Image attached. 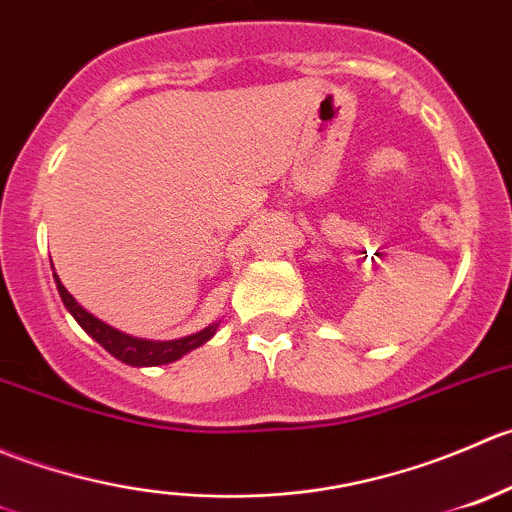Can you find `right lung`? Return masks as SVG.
I'll return each instance as SVG.
<instances>
[{"label":"right lung","mask_w":512,"mask_h":512,"mask_svg":"<svg viewBox=\"0 0 512 512\" xmlns=\"http://www.w3.org/2000/svg\"><path fill=\"white\" fill-rule=\"evenodd\" d=\"M54 283H57L59 296H62L64 306H67V311L72 313L74 321H77L79 326H82L84 331L89 333L101 348H104V351H109L111 356L119 358V361L126 363V366L146 368V366H164V363L179 361L181 356H186V353L194 351V348L204 346L209 338H214L216 328H219L221 323V321L211 323V326L201 328V331L191 333V336L174 338V341L136 338V336H129V333L119 331V328L109 326V323H104L101 318H96L94 313L86 311L84 306H79V301L67 291V288H64V283L59 281L57 273H54Z\"/></svg>","instance_id":"obj_1"}]
</instances>
